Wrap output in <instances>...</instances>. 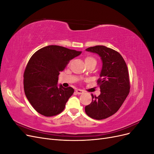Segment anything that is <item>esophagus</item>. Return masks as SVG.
<instances>
[{"instance_id":"34e87169","label":"esophagus","mask_w":154,"mask_h":154,"mask_svg":"<svg viewBox=\"0 0 154 154\" xmlns=\"http://www.w3.org/2000/svg\"><path fill=\"white\" fill-rule=\"evenodd\" d=\"M76 92L78 94H83V92H84V91H83V90H80V89H77V90H76Z\"/></svg>"}]
</instances>
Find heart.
Masks as SVG:
<instances>
[{
	"label": "heart",
	"mask_w": 154,
	"mask_h": 154,
	"mask_svg": "<svg viewBox=\"0 0 154 154\" xmlns=\"http://www.w3.org/2000/svg\"><path fill=\"white\" fill-rule=\"evenodd\" d=\"M85 62L86 65H88L92 63H96V60L92 57V56H87L85 58Z\"/></svg>",
	"instance_id": "1"
}]
</instances>
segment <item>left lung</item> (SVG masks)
<instances>
[{
	"instance_id": "left-lung-1",
	"label": "left lung",
	"mask_w": 154,
	"mask_h": 154,
	"mask_svg": "<svg viewBox=\"0 0 154 154\" xmlns=\"http://www.w3.org/2000/svg\"><path fill=\"white\" fill-rule=\"evenodd\" d=\"M86 51L98 54L103 62L100 78L97 81L101 94H91V103L85 106L87 116L97 120L114 114L127 98L130 88L129 74L125 60L118 51L103 45H96Z\"/></svg>"
}]
</instances>
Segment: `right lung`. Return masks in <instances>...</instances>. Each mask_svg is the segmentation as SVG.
Masks as SVG:
<instances>
[{
  "label": "right lung",
  "mask_w": 154,
  "mask_h": 154,
  "mask_svg": "<svg viewBox=\"0 0 154 154\" xmlns=\"http://www.w3.org/2000/svg\"><path fill=\"white\" fill-rule=\"evenodd\" d=\"M81 51L59 45H48L32 55L24 73V89L34 109L46 117L58 115L64 110L73 88L58 87L60 72Z\"/></svg>",
  "instance_id": "add662e5"
}]
</instances>
